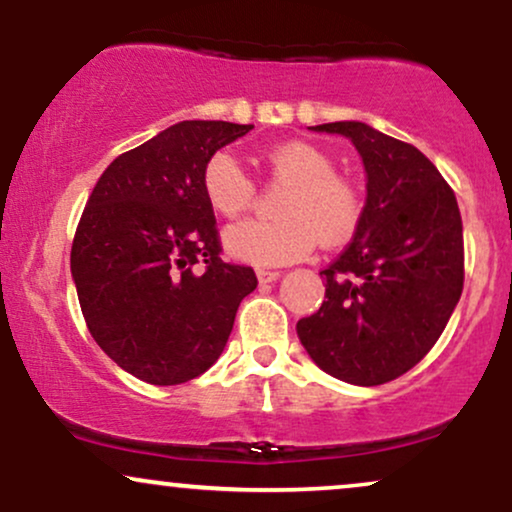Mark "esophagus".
<instances>
[{"mask_svg":"<svg viewBox=\"0 0 512 512\" xmlns=\"http://www.w3.org/2000/svg\"><path fill=\"white\" fill-rule=\"evenodd\" d=\"M281 276V272H276V269H257V279H260V284H272Z\"/></svg>","mask_w":512,"mask_h":512,"instance_id":"obj_1","label":"esophagus"}]
</instances>
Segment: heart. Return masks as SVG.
Segmentation results:
<instances>
[{"label": "heart", "mask_w": 512, "mask_h": 512, "mask_svg": "<svg viewBox=\"0 0 512 512\" xmlns=\"http://www.w3.org/2000/svg\"><path fill=\"white\" fill-rule=\"evenodd\" d=\"M272 180L286 185L281 192L279 219H248L226 231V248L238 260L257 267H276L303 260L317 240L337 248L361 226L366 197L361 187L337 173L332 156L308 142H284L264 151ZM202 187L216 214L240 216L255 202L252 175L228 151H216L204 166Z\"/></svg>", "instance_id": "1"}]
</instances>
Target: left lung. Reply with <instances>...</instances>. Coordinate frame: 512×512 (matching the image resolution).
<instances>
[{
  "instance_id": "left-lung-1",
  "label": "left lung",
  "mask_w": 512,
  "mask_h": 512,
  "mask_svg": "<svg viewBox=\"0 0 512 512\" xmlns=\"http://www.w3.org/2000/svg\"><path fill=\"white\" fill-rule=\"evenodd\" d=\"M313 129L354 142L368 197L349 248L320 272L325 301L298 320V337L332 378L363 387L390 383L433 349L462 296L460 207L416 146L363 122Z\"/></svg>"
}]
</instances>
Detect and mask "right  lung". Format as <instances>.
<instances>
[{
	"label": "right lung",
	"instance_id": "right-lung-1",
	"mask_svg": "<svg viewBox=\"0 0 512 512\" xmlns=\"http://www.w3.org/2000/svg\"><path fill=\"white\" fill-rule=\"evenodd\" d=\"M252 125L185 120L105 168L72 243V276L96 344L134 378L180 385L214 366L252 267L221 260L204 166Z\"/></svg>",
	"mask_w": 512,
	"mask_h": 512
}]
</instances>
